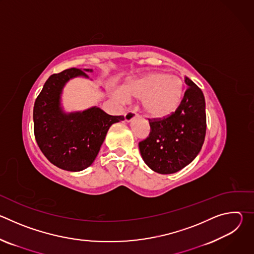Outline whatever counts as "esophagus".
I'll return each instance as SVG.
<instances>
[{
	"label": "esophagus",
	"mask_w": 254,
	"mask_h": 254,
	"mask_svg": "<svg viewBox=\"0 0 254 254\" xmlns=\"http://www.w3.org/2000/svg\"><path fill=\"white\" fill-rule=\"evenodd\" d=\"M135 116H136V114L133 111H128L125 115V120H126V122L129 123V122H131L134 119Z\"/></svg>",
	"instance_id": "1"
}]
</instances>
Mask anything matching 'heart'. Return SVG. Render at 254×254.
Here are the masks:
<instances>
[{
  "mask_svg": "<svg viewBox=\"0 0 254 254\" xmlns=\"http://www.w3.org/2000/svg\"><path fill=\"white\" fill-rule=\"evenodd\" d=\"M115 97L127 100V96L142 100V112L152 120H164L177 112L184 96V83L180 77L164 72H149L131 79Z\"/></svg>",
  "mask_w": 254,
  "mask_h": 254,
  "instance_id": "heart-1",
  "label": "heart"
}]
</instances>
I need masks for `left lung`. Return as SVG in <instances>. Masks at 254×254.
Segmentation results:
<instances>
[{"instance_id":"left-lung-1","label":"left lung","mask_w":254,"mask_h":254,"mask_svg":"<svg viewBox=\"0 0 254 254\" xmlns=\"http://www.w3.org/2000/svg\"><path fill=\"white\" fill-rule=\"evenodd\" d=\"M182 103L164 120H149V136L138 142L143 162L159 174H173L189 165L200 153L206 134L205 98L188 77Z\"/></svg>"}]
</instances>
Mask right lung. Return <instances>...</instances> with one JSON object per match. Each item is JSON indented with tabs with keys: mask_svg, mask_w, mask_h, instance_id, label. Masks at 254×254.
Segmentation results:
<instances>
[{
	"mask_svg": "<svg viewBox=\"0 0 254 254\" xmlns=\"http://www.w3.org/2000/svg\"><path fill=\"white\" fill-rule=\"evenodd\" d=\"M85 72L92 69L70 68L51 75L34 104V133L41 152L54 166L70 172L88 168L108 129L125 119L107 115L97 106L83 112H64L61 95L65 84L75 77L89 78Z\"/></svg>",
	"mask_w": 254,
	"mask_h": 254,
	"instance_id": "right-lung-1",
	"label": "right lung"
}]
</instances>
